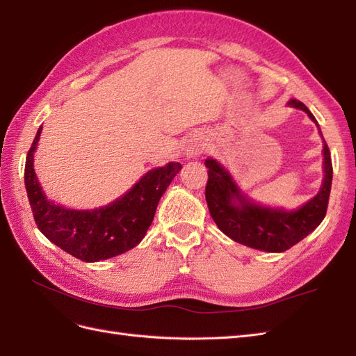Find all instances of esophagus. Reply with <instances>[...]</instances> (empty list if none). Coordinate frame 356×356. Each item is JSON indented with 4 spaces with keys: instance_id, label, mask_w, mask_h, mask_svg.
Wrapping results in <instances>:
<instances>
[{
    "instance_id": "1",
    "label": "esophagus",
    "mask_w": 356,
    "mask_h": 356,
    "mask_svg": "<svg viewBox=\"0 0 356 356\" xmlns=\"http://www.w3.org/2000/svg\"><path fill=\"white\" fill-rule=\"evenodd\" d=\"M200 153V145H194V147H191L188 152H186V154L189 158H194V156H197V154Z\"/></svg>"
}]
</instances>
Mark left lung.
<instances>
[{
  "instance_id": "8db88e82",
  "label": "left lung",
  "mask_w": 356,
  "mask_h": 356,
  "mask_svg": "<svg viewBox=\"0 0 356 356\" xmlns=\"http://www.w3.org/2000/svg\"><path fill=\"white\" fill-rule=\"evenodd\" d=\"M289 105L302 109L317 124L314 115L302 102L291 99ZM204 163L209 168L206 185L209 212L218 229L234 242L260 251L282 252L307 238L323 221L332 185V162L326 143L323 145L325 177L321 191L304 206L290 212L256 204L238 188L220 162L207 158Z\"/></svg>"
}]
</instances>
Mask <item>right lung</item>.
<instances>
[{"label": "right lung", "mask_w": 356, "mask_h": 356, "mask_svg": "<svg viewBox=\"0 0 356 356\" xmlns=\"http://www.w3.org/2000/svg\"><path fill=\"white\" fill-rule=\"evenodd\" d=\"M39 127L25 161V189L38 229L63 251L91 263L106 260L132 250L147 233L162 194L181 165L170 162L154 168L111 204L93 211H74L49 202L34 171V150Z\"/></svg>", "instance_id": "right-lung-1"}]
</instances>
